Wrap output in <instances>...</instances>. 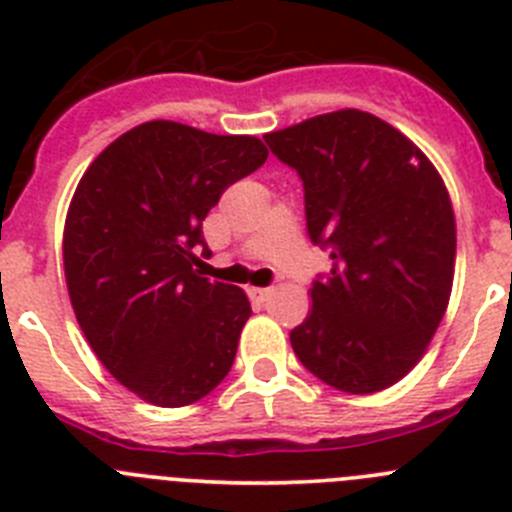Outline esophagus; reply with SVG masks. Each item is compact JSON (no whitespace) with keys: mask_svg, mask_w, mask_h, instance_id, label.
Masks as SVG:
<instances>
[{"mask_svg":"<svg viewBox=\"0 0 512 512\" xmlns=\"http://www.w3.org/2000/svg\"><path fill=\"white\" fill-rule=\"evenodd\" d=\"M248 297H251L253 302H266L271 297V289L269 287H251L248 289Z\"/></svg>","mask_w":512,"mask_h":512,"instance_id":"esophagus-1","label":"esophagus"}]
</instances>
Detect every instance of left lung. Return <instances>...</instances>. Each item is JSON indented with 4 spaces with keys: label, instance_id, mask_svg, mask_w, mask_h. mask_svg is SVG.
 <instances>
[{
    "label": "left lung",
    "instance_id": "obj_1",
    "mask_svg": "<svg viewBox=\"0 0 512 512\" xmlns=\"http://www.w3.org/2000/svg\"><path fill=\"white\" fill-rule=\"evenodd\" d=\"M264 140L300 174L307 235L333 259L289 333L297 359L348 395L387 390L418 364L449 305L456 220L446 184L413 140L361 110Z\"/></svg>",
    "mask_w": 512,
    "mask_h": 512
}]
</instances>
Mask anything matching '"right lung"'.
<instances>
[{"mask_svg": "<svg viewBox=\"0 0 512 512\" xmlns=\"http://www.w3.org/2000/svg\"><path fill=\"white\" fill-rule=\"evenodd\" d=\"M266 156L253 135L151 120L81 176L63 228L66 287L97 359L140 400L182 408L228 377L251 302L202 277L194 248L220 194Z\"/></svg>", "mask_w": 512, "mask_h": 512, "instance_id": "add662e5", "label": "right lung"}]
</instances>
